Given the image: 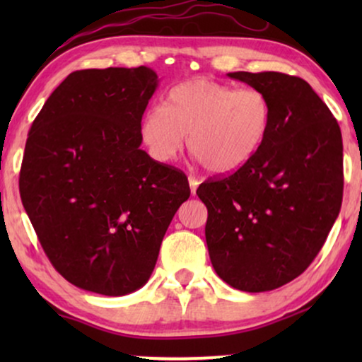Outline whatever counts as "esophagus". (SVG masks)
Wrapping results in <instances>:
<instances>
[{
  "label": "esophagus",
  "mask_w": 362,
  "mask_h": 362,
  "mask_svg": "<svg viewBox=\"0 0 362 362\" xmlns=\"http://www.w3.org/2000/svg\"><path fill=\"white\" fill-rule=\"evenodd\" d=\"M197 185H199V181H197L194 176H189V186H191V194H192V196H196Z\"/></svg>",
  "instance_id": "obj_1"
}]
</instances>
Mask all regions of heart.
I'll use <instances>...</instances> for the list:
<instances>
[{
	"label": "heart",
	"mask_w": 362,
	"mask_h": 362,
	"mask_svg": "<svg viewBox=\"0 0 362 362\" xmlns=\"http://www.w3.org/2000/svg\"><path fill=\"white\" fill-rule=\"evenodd\" d=\"M270 122V100L259 88L197 77L170 88L163 108L143 113L140 138L153 160L170 163L187 135L191 155L207 171L227 175L259 151Z\"/></svg>",
	"instance_id": "obj_1"
}]
</instances>
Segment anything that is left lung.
Wrapping results in <instances>:
<instances>
[{
	"label": "left lung",
	"mask_w": 362,
	"mask_h": 362,
	"mask_svg": "<svg viewBox=\"0 0 362 362\" xmlns=\"http://www.w3.org/2000/svg\"><path fill=\"white\" fill-rule=\"evenodd\" d=\"M269 97L272 122L259 151L196 194L207 207L206 242L216 274L259 293L295 280L323 247L343 201L338 122L303 78L230 72Z\"/></svg>",
	"instance_id": "left-lung-1"
}]
</instances>
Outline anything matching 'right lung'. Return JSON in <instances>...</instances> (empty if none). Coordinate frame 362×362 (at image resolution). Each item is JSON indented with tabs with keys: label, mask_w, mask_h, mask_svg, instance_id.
<instances>
[{
	"label": "right lung",
	"mask_w": 362,
	"mask_h": 362,
	"mask_svg": "<svg viewBox=\"0 0 362 362\" xmlns=\"http://www.w3.org/2000/svg\"><path fill=\"white\" fill-rule=\"evenodd\" d=\"M156 86L145 66L76 71L28 133L23 206L54 269L82 290L122 296L145 285L191 194L185 173L140 148Z\"/></svg>",
	"instance_id": "1"
}]
</instances>
